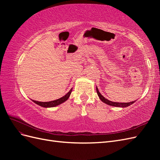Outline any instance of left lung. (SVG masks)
<instances>
[{"mask_svg":"<svg viewBox=\"0 0 160 160\" xmlns=\"http://www.w3.org/2000/svg\"><path fill=\"white\" fill-rule=\"evenodd\" d=\"M96 91H97V93H98V95L99 96V99L103 101V103L108 104L109 105H111V106H114V107H119V108H126V107H128V106H129L130 105L133 104L134 102V101H132V102H129V103H118V102H112V101H109L108 99H105L104 97L101 95L98 89V88H96Z\"/></svg>","mask_w":160,"mask_h":160,"instance_id":"8db88e82","label":"left lung"}]
</instances>
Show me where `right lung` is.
I'll list each match as a JSON object with an SVG mask.
<instances>
[{"instance_id": "1", "label": "right lung", "mask_w": 160, "mask_h": 160, "mask_svg": "<svg viewBox=\"0 0 160 160\" xmlns=\"http://www.w3.org/2000/svg\"><path fill=\"white\" fill-rule=\"evenodd\" d=\"M72 88H71L70 89V91L67 93L65 96L62 97L60 99H58L57 100H54V101H49V102H40V101H34L32 100V101L34 103H35L36 104L38 105L41 106V107L43 108H52V107H55V106H57L59 104H61L63 102H65V101H67L68 99V98H69V96L71 93V91H72Z\"/></svg>"}]
</instances>
